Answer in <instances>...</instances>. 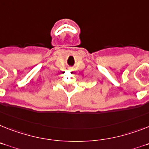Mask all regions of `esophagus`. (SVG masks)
Instances as JSON below:
<instances>
[{
    "instance_id": "obj_1",
    "label": "esophagus",
    "mask_w": 149,
    "mask_h": 149,
    "mask_svg": "<svg viewBox=\"0 0 149 149\" xmlns=\"http://www.w3.org/2000/svg\"><path fill=\"white\" fill-rule=\"evenodd\" d=\"M70 72H73V70H72V69H70Z\"/></svg>"
}]
</instances>
